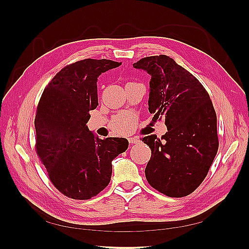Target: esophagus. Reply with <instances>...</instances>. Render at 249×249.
<instances>
[{"mask_svg": "<svg viewBox=\"0 0 249 249\" xmlns=\"http://www.w3.org/2000/svg\"><path fill=\"white\" fill-rule=\"evenodd\" d=\"M129 142H130V143H132V144H137V143H139V142H140V139H139V137L135 136V137L129 138Z\"/></svg>", "mask_w": 249, "mask_h": 249, "instance_id": "34e87169", "label": "esophagus"}]
</instances>
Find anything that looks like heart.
<instances>
[{
  "instance_id": "obj_1",
  "label": "heart",
  "mask_w": 249,
  "mask_h": 249,
  "mask_svg": "<svg viewBox=\"0 0 249 249\" xmlns=\"http://www.w3.org/2000/svg\"><path fill=\"white\" fill-rule=\"evenodd\" d=\"M131 124H132V125H133V124H134V118H132L131 122H130L129 124H126L123 127V131H120L119 134H125V133H127L129 131H131V129H132Z\"/></svg>"
}]
</instances>
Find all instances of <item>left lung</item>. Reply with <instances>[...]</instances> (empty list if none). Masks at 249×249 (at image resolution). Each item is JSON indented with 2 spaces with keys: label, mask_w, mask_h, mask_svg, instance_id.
Instances as JSON below:
<instances>
[{
  "label": "left lung",
  "mask_w": 249,
  "mask_h": 249,
  "mask_svg": "<svg viewBox=\"0 0 249 249\" xmlns=\"http://www.w3.org/2000/svg\"><path fill=\"white\" fill-rule=\"evenodd\" d=\"M133 66L152 76L148 110L155 120L164 118L168 130L161 139L142 138L152 149L147 182L169 197L187 196L207 177L219 146L212 101L201 83L166 55L142 58Z\"/></svg>",
  "instance_id": "1"
}]
</instances>
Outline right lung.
<instances>
[{
	"label": "right lung",
	"instance_id": "obj_1",
	"mask_svg": "<svg viewBox=\"0 0 249 249\" xmlns=\"http://www.w3.org/2000/svg\"><path fill=\"white\" fill-rule=\"evenodd\" d=\"M122 62L84 59L64 66L44 88L36 109L35 150L56 189L72 199L95 196L108 186L112 161L125 138H97L86 124L99 105L97 77Z\"/></svg>",
	"mask_w": 249,
	"mask_h": 249
}]
</instances>
